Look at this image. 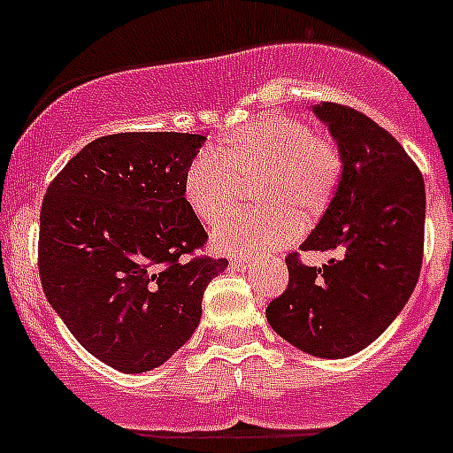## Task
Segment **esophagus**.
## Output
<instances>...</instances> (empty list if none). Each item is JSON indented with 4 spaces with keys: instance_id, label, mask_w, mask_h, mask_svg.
<instances>
[{
    "instance_id": "esophagus-1",
    "label": "esophagus",
    "mask_w": 453,
    "mask_h": 453,
    "mask_svg": "<svg viewBox=\"0 0 453 453\" xmlns=\"http://www.w3.org/2000/svg\"><path fill=\"white\" fill-rule=\"evenodd\" d=\"M231 267H235V270H250V261H247V258H235V256H234V258H231Z\"/></svg>"
}]
</instances>
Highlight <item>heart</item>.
Wrapping results in <instances>:
<instances>
[{
  "label": "heart",
  "instance_id": "1",
  "mask_svg": "<svg viewBox=\"0 0 453 453\" xmlns=\"http://www.w3.org/2000/svg\"><path fill=\"white\" fill-rule=\"evenodd\" d=\"M340 167L334 140L315 135L302 119L267 115L195 156L183 197L202 222L218 226L240 206L242 186L258 183L256 202L265 208L229 219L213 245L226 254L265 256L299 234V219L311 222L329 206Z\"/></svg>",
  "mask_w": 453,
  "mask_h": 453
}]
</instances>
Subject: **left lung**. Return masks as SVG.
Segmentation results:
<instances>
[{
  "instance_id": "8db88e82",
  "label": "left lung",
  "mask_w": 453,
  "mask_h": 453,
  "mask_svg": "<svg viewBox=\"0 0 453 453\" xmlns=\"http://www.w3.org/2000/svg\"><path fill=\"white\" fill-rule=\"evenodd\" d=\"M313 113L340 150L342 174L302 251L322 267L286 258V292L267 306L272 329L318 358L365 349L402 313L419 279L426 192L403 147L367 115L322 102Z\"/></svg>"
}]
</instances>
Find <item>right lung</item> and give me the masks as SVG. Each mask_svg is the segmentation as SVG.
<instances>
[{
  "label": "right lung",
  "mask_w": 453,
  "mask_h": 453,
  "mask_svg": "<svg viewBox=\"0 0 453 453\" xmlns=\"http://www.w3.org/2000/svg\"><path fill=\"white\" fill-rule=\"evenodd\" d=\"M206 135L115 134L92 140L50 183L38 270L70 334L113 370L138 374L186 345L224 258H186L206 231L183 177Z\"/></svg>",
  "instance_id": "1"
}]
</instances>
